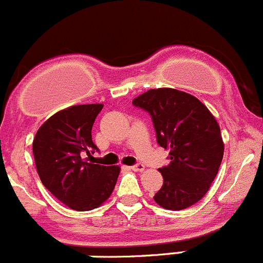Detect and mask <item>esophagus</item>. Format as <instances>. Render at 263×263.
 I'll list each match as a JSON object with an SVG mask.
<instances>
[{
    "instance_id": "1",
    "label": "esophagus",
    "mask_w": 263,
    "mask_h": 263,
    "mask_svg": "<svg viewBox=\"0 0 263 263\" xmlns=\"http://www.w3.org/2000/svg\"><path fill=\"white\" fill-rule=\"evenodd\" d=\"M131 168H132V170H134V171H136V173H141V171L145 170V166H144L143 163H136V165L132 166Z\"/></svg>"
}]
</instances>
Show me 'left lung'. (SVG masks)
<instances>
[{
	"mask_svg": "<svg viewBox=\"0 0 263 263\" xmlns=\"http://www.w3.org/2000/svg\"><path fill=\"white\" fill-rule=\"evenodd\" d=\"M132 104L151 114L157 143L170 151V163L159 168L163 185L154 201L167 210L195 205L222 163L224 144L218 122L195 96L173 88L149 89Z\"/></svg>",
	"mask_w": 263,
	"mask_h": 263,
	"instance_id": "8db88e82",
	"label": "left lung"
}]
</instances>
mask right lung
Returning a JSON list of instances; mask_svg holds the SVG:
<instances>
[{"label": "right lung", "mask_w": 263, "mask_h": 263, "mask_svg": "<svg viewBox=\"0 0 263 263\" xmlns=\"http://www.w3.org/2000/svg\"><path fill=\"white\" fill-rule=\"evenodd\" d=\"M102 104L75 105L51 115L32 144L36 168L46 190L78 212H88L107 200L117 184L119 166H104L83 157L97 151L92 127Z\"/></svg>", "instance_id": "add662e5"}]
</instances>
